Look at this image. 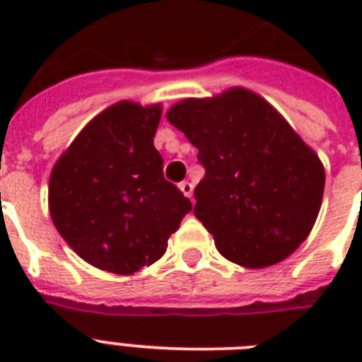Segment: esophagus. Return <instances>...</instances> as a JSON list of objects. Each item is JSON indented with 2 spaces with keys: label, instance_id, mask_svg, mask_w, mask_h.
<instances>
[{
  "label": "esophagus",
  "instance_id": "esophagus-1",
  "mask_svg": "<svg viewBox=\"0 0 362 362\" xmlns=\"http://www.w3.org/2000/svg\"><path fill=\"white\" fill-rule=\"evenodd\" d=\"M178 187H180V192L184 193V195H186V197L192 199V195H193V186H192V182H187V180L180 182V184H178Z\"/></svg>",
  "mask_w": 362,
  "mask_h": 362
}]
</instances>
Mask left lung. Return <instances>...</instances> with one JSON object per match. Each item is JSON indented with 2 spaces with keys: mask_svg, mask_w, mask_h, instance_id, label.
I'll use <instances>...</instances> for the list:
<instances>
[{
  "mask_svg": "<svg viewBox=\"0 0 362 362\" xmlns=\"http://www.w3.org/2000/svg\"><path fill=\"white\" fill-rule=\"evenodd\" d=\"M167 120L199 150L204 178L193 214L223 257L263 269L303 244L320 214L325 170L263 98L233 88L214 99H184Z\"/></svg>",
  "mask_w": 362,
  "mask_h": 362,
  "instance_id": "1",
  "label": "left lung"
}]
</instances>
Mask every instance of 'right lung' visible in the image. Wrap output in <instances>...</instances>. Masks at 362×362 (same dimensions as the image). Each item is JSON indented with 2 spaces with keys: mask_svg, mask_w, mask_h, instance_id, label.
I'll list each match as a JSON object with an SVG mask.
<instances>
[{
  "mask_svg": "<svg viewBox=\"0 0 362 362\" xmlns=\"http://www.w3.org/2000/svg\"><path fill=\"white\" fill-rule=\"evenodd\" d=\"M161 107L120 101L95 116L54 165L48 206L58 233L93 267L133 274L156 263L192 210L153 148Z\"/></svg>",
  "mask_w": 362,
  "mask_h": 362,
  "instance_id": "obj_1",
  "label": "right lung"
}]
</instances>
